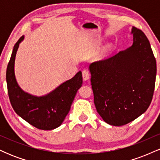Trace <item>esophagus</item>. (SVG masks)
Segmentation results:
<instances>
[{"label": "esophagus", "instance_id": "1", "mask_svg": "<svg viewBox=\"0 0 160 160\" xmlns=\"http://www.w3.org/2000/svg\"><path fill=\"white\" fill-rule=\"evenodd\" d=\"M82 79L83 80H87L89 79V77H90V74H89V72L88 70H83L82 72Z\"/></svg>", "mask_w": 160, "mask_h": 160}]
</instances>
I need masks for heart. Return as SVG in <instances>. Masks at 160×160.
<instances>
[{
  "label": "heart",
  "instance_id": "b5f03b06",
  "mask_svg": "<svg viewBox=\"0 0 160 160\" xmlns=\"http://www.w3.org/2000/svg\"><path fill=\"white\" fill-rule=\"evenodd\" d=\"M110 49H111V47H110V46H106V47L104 48L103 50H102V53H101V56H104V55L107 54V53L109 52Z\"/></svg>",
  "mask_w": 160,
  "mask_h": 160
}]
</instances>
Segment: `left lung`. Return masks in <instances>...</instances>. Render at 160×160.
Returning a JSON list of instances; mask_svg holds the SVG:
<instances>
[{"instance_id":"8db88e82","label":"left lung","mask_w":160,"mask_h":160,"mask_svg":"<svg viewBox=\"0 0 160 160\" xmlns=\"http://www.w3.org/2000/svg\"><path fill=\"white\" fill-rule=\"evenodd\" d=\"M132 34V47L89 67L97 112L104 122L115 126L144 113L155 88L157 62L149 40L135 27Z\"/></svg>"}]
</instances>
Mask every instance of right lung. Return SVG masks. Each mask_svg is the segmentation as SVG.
I'll return each mask as SVG.
<instances>
[{
  "mask_svg": "<svg viewBox=\"0 0 160 160\" xmlns=\"http://www.w3.org/2000/svg\"><path fill=\"white\" fill-rule=\"evenodd\" d=\"M24 36L16 42L7 68L6 80L11 105L19 117L42 130H52L61 125L71 109L77 92L82 84L81 71L43 96L24 92L16 82L14 65L16 52Z\"/></svg>",
  "mask_w": 160,
  "mask_h": 160,
  "instance_id": "1",
  "label": "right lung"
}]
</instances>
